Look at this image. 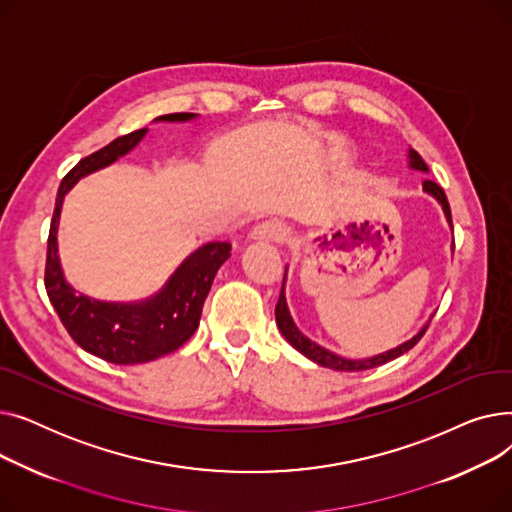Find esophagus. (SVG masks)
I'll use <instances>...</instances> for the list:
<instances>
[{
  "label": "esophagus",
  "mask_w": 512,
  "mask_h": 512,
  "mask_svg": "<svg viewBox=\"0 0 512 512\" xmlns=\"http://www.w3.org/2000/svg\"><path fill=\"white\" fill-rule=\"evenodd\" d=\"M290 238V228L282 222H263L249 232V240L253 242H274V245H284Z\"/></svg>",
  "instance_id": "1"
}]
</instances>
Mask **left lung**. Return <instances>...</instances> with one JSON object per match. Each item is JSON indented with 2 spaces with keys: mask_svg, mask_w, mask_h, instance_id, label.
<instances>
[{
  "mask_svg": "<svg viewBox=\"0 0 512 512\" xmlns=\"http://www.w3.org/2000/svg\"><path fill=\"white\" fill-rule=\"evenodd\" d=\"M409 166H411L413 170L427 172L425 161L421 159V155H419L415 149H409ZM423 191H425L427 195H432V197L442 205L446 220H448V224H450V228H452L450 205H448V199H446V195H444V191H442V186H438V184L432 182V180H423ZM284 282H286V274H284ZM284 282H282V292H280V299H278V305H276V324H278L282 336H284L294 348H297V351H299L301 355H305V357L311 359L313 363H317V365H321V367H328V369H336V371H365V369L380 367V365H384V363H388V361H392V359H396V357H400V355H405L407 351H411V348H413V346L421 340V336L425 334V330H427V326H429V321H432V319H429L427 324H425L411 340L398 344L396 348H390V351H386V353L373 355V357H367V359H346V357H340V355L328 351V348H324V346H319L317 342L309 340V338L297 328V324H294V319H292V315H290V311H288V305H286Z\"/></svg>",
  "mask_w": 512,
  "mask_h": 512,
  "instance_id": "left-lung-1",
  "label": "left lung"
}]
</instances>
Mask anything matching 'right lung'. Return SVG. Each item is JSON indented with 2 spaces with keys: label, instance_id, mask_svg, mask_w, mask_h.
<instances>
[{
  "label": "right lung",
  "instance_id": "add662e5",
  "mask_svg": "<svg viewBox=\"0 0 512 512\" xmlns=\"http://www.w3.org/2000/svg\"><path fill=\"white\" fill-rule=\"evenodd\" d=\"M195 118L197 114L182 112L159 116L155 122H188ZM145 134L147 128L124 134L78 161L58 188L47 238L45 288L53 309L58 311L64 328L80 348L116 365L155 361L174 353L191 338L199 328L211 282L232 249L230 242H207L188 255L155 294L134 303L97 301L68 284L58 255V224L64 197L80 178L112 166L118 157L132 151Z\"/></svg>",
  "mask_w": 512,
  "mask_h": 512
}]
</instances>
